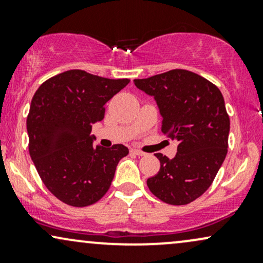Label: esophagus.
<instances>
[{
	"label": "esophagus",
	"mask_w": 263,
	"mask_h": 263,
	"mask_svg": "<svg viewBox=\"0 0 263 263\" xmlns=\"http://www.w3.org/2000/svg\"><path fill=\"white\" fill-rule=\"evenodd\" d=\"M131 153H134V155L138 156V157H142V156L146 155V153H144V152H142V151H140V149H136V148H132V149H131Z\"/></svg>",
	"instance_id": "esophagus-1"
}]
</instances>
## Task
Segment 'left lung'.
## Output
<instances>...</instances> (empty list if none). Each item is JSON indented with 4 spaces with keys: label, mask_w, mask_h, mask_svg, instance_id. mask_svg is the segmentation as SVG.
Wrapping results in <instances>:
<instances>
[{
    "label": "left lung",
    "mask_w": 263,
    "mask_h": 263,
    "mask_svg": "<svg viewBox=\"0 0 263 263\" xmlns=\"http://www.w3.org/2000/svg\"><path fill=\"white\" fill-rule=\"evenodd\" d=\"M134 83L155 98L162 132L178 141L173 159L157 153L161 168L147 185L167 204L192 203L211 185L228 153L230 119L222 93L209 80L184 69Z\"/></svg>",
    "instance_id": "obj_1"
}]
</instances>
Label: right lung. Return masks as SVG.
Listing matches in <instances>:
<instances>
[{"mask_svg":"<svg viewBox=\"0 0 263 263\" xmlns=\"http://www.w3.org/2000/svg\"><path fill=\"white\" fill-rule=\"evenodd\" d=\"M129 83L79 69L44 81L27 116L29 155L48 190L63 203L83 208L106 194L123 144L93 146L92 123L101 121L105 104Z\"/></svg>","mask_w":263,"mask_h":263,"instance_id":"obj_1","label":"right lung"}]
</instances>
